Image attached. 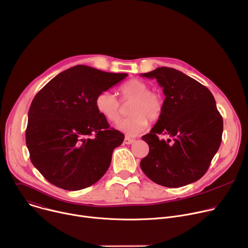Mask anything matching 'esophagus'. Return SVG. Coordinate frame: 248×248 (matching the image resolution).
Listing matches in <instances>:
<instances>
[{"mask_svg":"<svg viewBox=\"0 0 248 248\" xmlns=\"http://www.w3.org/2000/svg\"><path fill=\"white\" fill-rule=\"evenodd\" d=\"M133 142H134V140H133V139H131V138H129V137H125V138H124V144H126V145L132 144Z\"/></svg>","mask_w":248,"mask_h":248,"instance_id":"obj_1","label":"esophagus"}]
</instances>
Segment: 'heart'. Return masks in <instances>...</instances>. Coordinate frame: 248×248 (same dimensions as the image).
I'll return each mask as SVG.
<instances>
[{
  "label": "heart",
  "mask_w": 248,
  "mask_h": 248,
  "mask_svg": "<svg viewBox=\"0 0 248 248\" xmlns=\"http://www.w3.org/2000/svg\"><path fill=\"white\" fill-rule=\"evenodd\" d=\"M123 104L131 102L128 108V118L117 123L116 127L127 136H136L151 123L158 121L163 113L164 100L159 93L149 91L145 81L132 78L119 89ZM95 106L100 115L109 122H117L122 113V104L109 91L101 92L96 99Z\"/></svg>",
  "instance_id": "b5f03b06"
}]
</instances>
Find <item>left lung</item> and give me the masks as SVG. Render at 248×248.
I'll use <instances>...</instances> for the list:
<instances>
[{"label": "left lung", "instance_id": "left-lung-1", "mask_svg": "<svg viewBox=\"0 0 248 248\" xmlns=\"http://www.w3.org/2000/svg\"><path fill=\"white\" fill-rule=\"evenodd\" d=\"M141 76L155 78L166 95L160 119L142 137L149 154L140 161L141 170L153 182L169 188L198 181L222 141L223 119L212 93L173 68L159 67Z\"/></svg>", "mask_w": 248, "mask_h": 248}]
</instances>
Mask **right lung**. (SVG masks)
Returning a JSON list of instances; mask_svg holds the SVG:
<instances>
[{
  "label": "right lung",
  "instance_id": "1",
  "mask_svg": "<svg viewBox=\"0 0 248 248\" xmlns=\"http://www.w3.org/2000/svg\"><path fill=\"white\" fill-rule=\"evenodd\" d=\"M126 77L77 65L36 94L28 113L26 145L34 167L49 183L78 191L93 185L108 170L124 135L110 128L95 99Z\"/></svg>",
  "mask_w": 248,
  "mask_h": 248
}]
</instances>
